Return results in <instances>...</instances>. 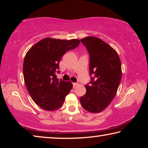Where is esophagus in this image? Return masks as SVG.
Wrapping results in <instances>:
<instances>
[{
    "mask_svg": "<svg viewBox=\"0 0 148 148\" xmlns=\"http://www.w3.org/2000/svg\"><path fill=\"white\" fill-rule=\"evenodd\" d=\"M72 84H73V87H76V86H77V83H73Z\"/></svg>",
    "mask_w": 148,
    "mask_h": 148,
    "instance_id": "1",
    "label": "esophagus"
}]
</instances>
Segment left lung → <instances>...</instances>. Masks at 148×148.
<instances>
[{"instance_id":"obj_1","label":"left lung","mask_w":148,"mask_h":148,"mask_svg":"<svg viewBox=\"0 0 148 148\" xmlns=\"http://www.w3.org/2000/svg\"><path fill=\"white\" fill-rule=\"evenodd\" d=\"M89 55L91 81L86 85V93L80 97L82 106L91 113H99L116 96L121 79V64L118 54L99 38L80 40Z\"/></svg>"}]
</instances>
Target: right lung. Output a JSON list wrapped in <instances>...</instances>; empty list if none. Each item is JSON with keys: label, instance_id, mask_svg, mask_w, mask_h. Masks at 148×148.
<instances>
[{"label": "right lung", "instance_id": "right-lung-1", "mask_svg": "<svg viewBox=\"0 0 148 148\" xmlns=\"http://www.w3.org/2000/svg\"><path fill=\"white\" fill-rule=\"evenodd\" d=\"M80 40L46 38L30 49L23 61V77L32 99L42 109H59L72 88L71 82L57 77L59 61L69 50L78 46Z\"/></svg>", "mask_w": 148, "mask_h": 148}]
</instances>
